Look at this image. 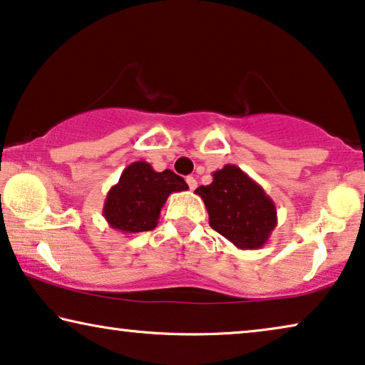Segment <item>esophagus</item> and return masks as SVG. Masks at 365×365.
<instances>
[{"label":"esophagus","mask_w":365,"mask_h":365,"mask_svg":"<svg viewBox=\"0 0 365 365\" xmlns=\"http://www.w3.org/2000/svg\"><path fill=\"white\" fill-rule=\"evenodd\" d=\"M187 183H188L190 190L197 188V180H195V177H187Z\"/></svg>","instance_id":"obj_1"}]
</instances>
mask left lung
Wrapping results in <instances>:
<instances>
[{"instance_id":"obj_1","label":"left lung","mask_w":365,"mask_h":365,"mask_svg":"<svg viewBox=\"0 0 365 365\" xmlns=\"http://www.w3.org/2000/svg\"><path fill=\"white\" fill-rule=\"evenodd\" d=\"M208 212L210 227L240 250L268 243L278 225L276 205L259 183L236 165L213 173V182L195 190Z\"/></svg>"}]
</instances>
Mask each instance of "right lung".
Instances as JSON below:
<instances>
[{
    "label": "right lung",
    "mask_w": 365,
    "mask_h": 365,
    "mask_svg": "<svg viewBox=\"0 0 365 365\" xmlns=\"http://www.w3.org/2000/svg\"><path fill=\"white\" fill-rule=\"evenodd\" d=\"M185 190L188 185L172 170L155 172L150 163L133 162L107 193L102 215L110 228L124 235L148 232L157 227L170 193Z\"/></svg>",
    "instance_id": "right-lung-1"
}]
</instances>
